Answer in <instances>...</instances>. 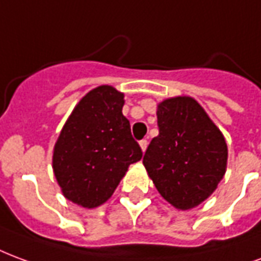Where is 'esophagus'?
<instances>
[{
    "label": "esophagus",
    "mask_w": 261,
    "mask_h": 261,
    "mask_svg": "<svg viewBox=\"0 0 261 261\" xmlns=\"http://www.w3.org/2000/svg\"><path fill=\"white\" fill-rule=\"evenodd\" d=\"M147 140L146 139H143V140H140L139 142V146H140V149H142V151H146V149H147Z\"/></svg>",
    "instance_id": "obj_1"
}]
</instances>
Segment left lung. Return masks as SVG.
<instances>
[{
	"label": "left lung",
	"instance_id": "obj_1",
	"mask_svg": "<svg viewBox=\"0 0 261 261\" xmlns=\"http://www.w3.org/2000/svg\"><path fill=\"white\" fill-rule=\"evenodd\" d=\"M157 123L159 136L144 153V168L171 206L191 210L213 195L225 175V138L189 96L160 102Z\"/></svg>",
	"mask_w": 261,
	"mask_h": 261
}]
</instances>
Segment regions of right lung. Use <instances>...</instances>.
Returning a JSON list of instances; mask_svg holds the SVG:
<instances>
[{
    "label": "right lung",
    "instance_id": "right-lung-1",
    "mask_svg": "<svg viewBox=\"0 0 261 261\" xmlns=\"http://www.w3.org/2000/svg\"><path fill=\"white\" fill-rule=\"evenodd\" d=\"M123 93L102 85L82 97L66 119L53 153V170L62 195L85 208L101 206L129 165L142 159L123 117Z\"/></svg>",
    "mask_w": 261,
    "mask_h": 261
}]
</instances>
